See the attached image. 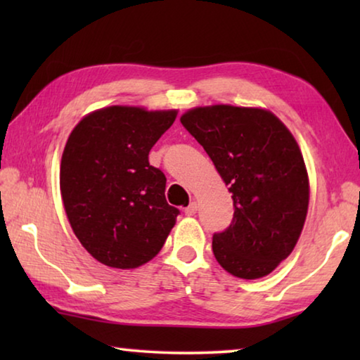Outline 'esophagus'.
<instances>
[{
  "instance_id": "esophagus-1",
  "label": "esophagus",
  "mask_w": 360,
  "mask_h": 360,
  "mask_svg": "<svg viewBox=\"0 0 360 360\" xmlns=\"http://www.w3.org/2000/svg\"><path fill=\"white\" fill-rule=\"evenodd\" d=\"M198 211V206H197V202H191V205L187 206V208L184 210V212H186V216H193L195 212Z\"/></svg>"
}]
</instances>
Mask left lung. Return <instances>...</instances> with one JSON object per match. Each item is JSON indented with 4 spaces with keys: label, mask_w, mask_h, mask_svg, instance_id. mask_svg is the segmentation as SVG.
I'll use <instances>...</instances> for the list:
<instances>
[{
    "label": "left lung",
    "mask_w": 360,
    "mask_h": 360,
    "mask_svg": "<svg viewBox=\"0 0 360 360\" xmlns=\"http://www.w3.org/2000/svg\"><path fill=\"white\" fill-rule=\"evenodd\" d=\"M181 124L233 198V221L212 235L216 260L236 278L270 275L294 251L308 212V173L295 138L260 108H193Z\"/></svg>",
    "instance_id": "left-lung-1"
}]
</instances>
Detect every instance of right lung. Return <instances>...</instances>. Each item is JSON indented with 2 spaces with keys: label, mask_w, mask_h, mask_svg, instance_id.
Returning <instances> with one entry per match:
<instances>
[{
  "label": "right lung",
  "mask_w": 360,
  "mask_h": 360,
  "mask_svg": "<svg viewBox=\"0 0 360 360\" xmlns=\"http://www.w3.org/2000/svg\"><path fill=\"white\" fill-rule=\"evenodd\" d=\"M178 111L109 106L71 131L60 165V191L71 229L94 259L136 268L154 259L179 210L165 198L167 178L149 150Z\"/></svg>",
  "instance_id": "1"
}]
</instances>
